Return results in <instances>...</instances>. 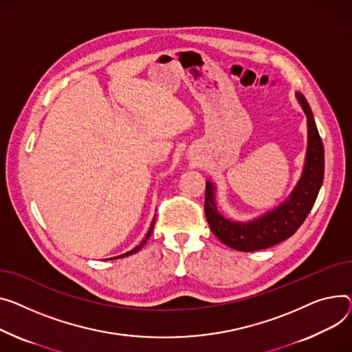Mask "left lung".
<instances>
[{"label": "left lung", "instance_id": "left-lung-1", "mask_svg": "<svg viewBox=\"0 0 352 352\" xmlns=\"http://www.w3.org/2000/svg\"><path fill=\"white\" fill-rule=\"evenodd\" d=\"M296 99L307 117V151L301 177L282 204L250 221L229 219L218 209L215 199L217 185L206 179V221L214 235L232 249L254 252L286 241L307 218L317 199L324 178V147L306 98L296 91Z\"/></svg>", "mask_w": 352, "mask_h": 352}]
</instances>
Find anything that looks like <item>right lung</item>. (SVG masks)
<instances>
[{
	"label": "right lung",
	"mask_w": 352,
	"mask_h": 352,
	"mask_svg": "<svg viewBox=\"0 0 352 352\" xmlns=\"http://www.w3.org/2000/svg\"><path fill=\"white\" fill-rule=\"evenodd\" d=\"M154 223H155V217L153 218V221H151V225H150V228H148V230H147V233H146V236H144V239L140 242V245H137L134 249H131V250H129V252H126V253H123V254H120V256H114V257H111V259H122V257H126V256H130V254H134V253H137L140 249H142L144 245H146V242L148 241V238L151 236V232H153V229H154Z\"/></svg>",
	"instance_id": "add662e5"
}]
</instances>
